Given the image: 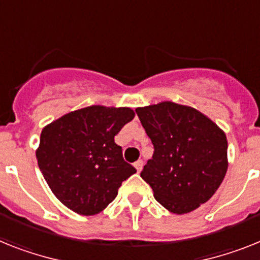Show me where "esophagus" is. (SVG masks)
<instances>
[{
  "label": "esophagus",
  "instance_id": "obj_1",
  "mask_svg": "<svg viewBox=\"0 0 260 260\" xmlns=\"http://www.w3.org/2000/svg\"><path fill=\"white\" fill-rule=\"evenodd\" d=\"M135 168H136L137 172H140L141 169H143V161H141V160L136 161V162H135Z\"/></svg>",
  "mask_w": 260,
  "mask_h": 260
}]
</instances>
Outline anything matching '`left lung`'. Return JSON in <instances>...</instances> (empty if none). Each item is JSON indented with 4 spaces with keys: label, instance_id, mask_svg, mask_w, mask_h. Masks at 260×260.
I'll return each instance as SVG.
<instances>
[{
    "label": "left lung",
    "instance_id": "1",
    "mask_svg": "<svg viewBox=\"0 0 260 260\" xmlns=\"http://www.w3.org/2000/svg\"><path fill=\"white\" fill-rule=\"evenodd\" d=\"M153 144V156L140 176L157 202L185 214L213 197L228 172L223 131L191 107L172 102L136 108Z\"/></svg>",
    "mask_w": 260,
    "mask_h": 260
}]
</instances>
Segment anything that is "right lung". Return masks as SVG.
I'll return each mask as SVG.
<instances>
[{
	"instance_id": "add662e5",
	"label": "right lung",
	"mask_w": 260,
	"mask_h": 260,
	"mask_svg": "<svg viewBox=\"0 0 260 260\" xmlns=\"http://www.w3.org/2000/svg\"><path fill=\"white\" fill-rule=\"evenodd\" d=\"M135 117L126 107L91 106L46 125L37 149L38 167L58 200L82 215L103 211L121 182L136 173L115 143Z\"/></svg>"
}]
</instances>
